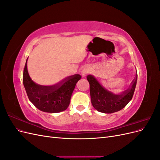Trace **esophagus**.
Returning a JSON list of instances; mask_svg holds the SVG:
<instances>
[{
	"instance_id": "1",
	"label": "esophagus",
	"mask_w": 160,
	"mask_h": 160,
	"mask_svg": "<svg viewBox=\"0 0 160 160\" xmlns=\"http://www.w3.org/2000/svg\"><path fill=\"white\" fill-rule=\"evenodd\" d=\"M88 69H83V70L81 71V75H83V76H85L86 75H87V73H88Z\"/></svg>"
}]
</instances>
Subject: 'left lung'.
<instances>
[{"mask_svg": "<svg viewBox=\"0 0 160 160\" xmlns=\"http://www.w3.org/2000/svg\"><path fill=\"white\" fill-rule=\"evenodd\" d=\"M87 79L90 85L91 100L93 108L101 113H112L124 108L132 100L137 84L138 75L130 88L120 95H115L105 88L93 75H89Z\"/></svg>", "mask_w": 160, "mask_h": 160, "instance_id": "1", "label": "left lung"}]
</instances>
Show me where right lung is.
<instances>
[{"mask_svg":"<svg viewBox=\"0 0 160 160\" xmlns=\"http://www.w3.org/2000/svg\"><path fill=\"white\" fill-rule=\"evenodd\" d=\"M27 62L22 81L31 102L43 112L53 113L66 110L69 105L76 83L81 79V76L78 74L69 76L54 85H41L31 79L28 72Z\"/></svg>","mask_w":160,"mask_h":160,"instance_id":"add662e5","label":"right lung"}]
</instances>
